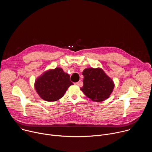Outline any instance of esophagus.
I'll list each match as a JSON object with an SVG mask.
<instances>
[{
  "instance_id": "esophagus-1",
  "label": "esophagus",
  "mask_w": 152,
  "mask_h": 152,
  "mask_svg": "<svg viewBox=\"0 0 152 152\" xmlns=\"http://www.w3.org/2000/svg\"><path fill=\"white\" fill-rule=\"evenodd\" d=\"M82 84V82H81V81H79V82H76V83H75V85H81Z\"/></svg>"
}]
</instances>
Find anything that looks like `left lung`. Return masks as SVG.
<instances>
[{
    "mask_svg": "<svg viewBox=\"0 0 152 152\" xmlns=\"http://www.w3.org/2000/svg\"><path fill=\"white\" fill-rule=\"evenodd\" d=\"M82 75L83 86L80 90L86 97L96 102H103L110 97L115 84L102 68L85 69Z\"/></svg>",
    "mask_w": 152,
    "mask_h": 152,
    "instance_id": "8db88e82",
    "label": "left lung"
}]
</instances>
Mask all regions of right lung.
Masks as SVG:
<instances>
[{"label": "right lung", "mask_w": 152, "mask_h": 152, "mask_svg": "<svg viewBox=\"0 0 152 152\" xmlns=\"http://www.w3.org/2000/svg\"><path fill=\"white\" fill-rule=\"evenodd\" d=\"M72 85L70 75L60 67L45 71L36 79L34 83L37 94L48 102H55L62 98Z\"/></svg>", "instance_id": "obj_1"}]
</instances>
